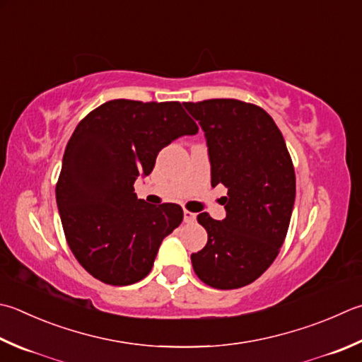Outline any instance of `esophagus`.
I'll return each instance as SVG.
<instances>
[{"label": "esophagus", "mask_w": 362, "mask_h": 362, "mask_svg": "<svg viewBox=\"0 0 362 362\" xmlns=\"http://www.w3.org/2000/svg\"><path fill=\"white\" fill-rule=\"evenodd\" d=\"M184 222L194 223L195 222V214L190 213V211H187V209H184Z\"/></svg>", "instance_id": "esophagus-1"}]
</instances>
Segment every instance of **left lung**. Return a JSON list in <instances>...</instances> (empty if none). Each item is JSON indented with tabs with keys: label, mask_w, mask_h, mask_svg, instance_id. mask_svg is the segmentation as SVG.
Instances as JSON below:
<instances>
[{
	"label": "left lung",
	"mask_w": 362,
	"mask_h": 362,
	"mask_svg": "<svg viewBox=\"0 0 362 362\" xmlns=\"http://www.w3.org/2000/svg\"><path fill=\"white\" fill-rule=\"evenodd\" d=\"M184 107L206 135L211 186L228 189L223 221L197 216L208 243L190 260L209 287L241 288L269 268L287 236L296 194L291 156L262 107L238 99L184 102Z\"/></svg>",
	"instance_id": "1"
}]
</instances>
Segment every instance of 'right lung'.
I'll use <instances>...</instances> for the list:
<instances>
[{
	"instance_id": "obj_1",
	"label": "right lung",
	"mask_w": 362,
	"mask_h": 362,
	"mask_svg": "<svg viewBox=\"0 0 362 362\" xmlns=\"http://www.w3.org/2000/svg\"><path fill=\"white\" fill-rule=\"evenodd\" d=\"M199 132L180 102L115 99L90 112L67 143L57 203L67 245L98 281L122 287L146 277L159 245L180 227L176 203L139 200L134 182L163 146Z\"/></svg>"
}]
</instances>
